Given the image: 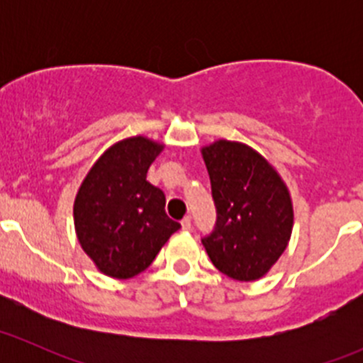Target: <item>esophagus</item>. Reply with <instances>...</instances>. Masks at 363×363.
Wrapping results in <instances>:
<instances>
[{"instance_id": "1", "label": "esophagus", "mask_w": 363, "mask_h": 363, "mask_svg": "<svg viewBox=\"0 0 363 363\" xmlns=\"http://www.w3.org/2000/svg\"><path fill=\"white\" fill-rule=\"evenodd\" d=\"M181 226H182V230H186V232H188V230H191V218H184L181 221Z\"/></svg>"}]
</instances>
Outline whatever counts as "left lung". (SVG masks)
I'll return each mask as SVG.
<instances>
[{"label": "left lung", "mask_w": 363, "mask_h": 363, "mask_svg": "<svg viewBox=\"0 0 363 363\" xmlns=\"http://www.w3.org/2000/svg\"><path fill=\"white\" fill-rule=\"evenodd\" d=\"M218 221L202 244L212 265L235 281L265 276L290 242L294 202L276 168L258 151L219 138L203 145Z\"/></svg>", "instance_id": "obj_1"}]
</instances>
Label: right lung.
<instances>
[{
	"mask_svg": "<svg viewBox=\"0 0 363 363\" xmlns=\"http://www.w3.org/2000/svg\"><path fill=\"white\" fill-rule=\"evenodd\" d=\"M163 149L142 135L123 138L94 161L77 191V239L105 276L130 279L144 272L181 228L164 212V193L147 181Z\"/></svg>",
	"mask_w": 363,
	"mask_h": 363,
	"instance_id": "1",
	"label": "right lung"
}]
</instances>
